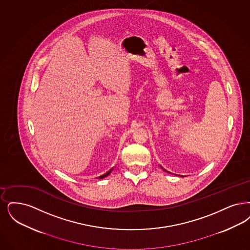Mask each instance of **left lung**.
Listing matches in <instances>:
<instances>
[{
  "instance_id": "left-lung-1",
  "label": "left lung",
  "mask_w": 250,
  "mask_h": 250,
  "mask_svg": "<svg viewBox=\"0 0 250 250\" xmlns=\"http://www.w3.org/2000/svg\"><path fill=\"white\" fill-rule=\"evenodd\" d=\"M162 168H163V167H162ZM163 169H164V168H163Z\"/></svg>"
}]
</instances>
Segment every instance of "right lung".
<instances>
[{
  "label": "right lung",
  "mask_w": 250,
  "mask_h": 250,
  "mask_svg": "<svg viewBox=\"0 0 250 250\" xmlns=\"http://www.w3.org/2000/svg\"><path fill=\"white\" fill-rule=\"evenodd\" d=\"M111 170H112V168L110 170V171H108L106 174H104V175H102V176H100V177H99V179H104L105 177H107V176H109L110 174V172H111Z\"/></svg>",
  "instance_id": "1"
}]
</instances>
